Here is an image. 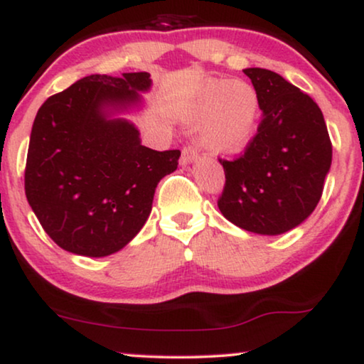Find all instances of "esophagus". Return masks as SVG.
<instances>
[{
    "mask_svg": "<svg viewBox=\"0 0 364 364\" xmlns=\"http://www.w3.org/2000/svg\"><path fill=\"white\" fill-rule=\"evenodd\" d=\"M197 157H198V154H197L196 149H192V147H183L182 157H181V164H182V166H187V164L196 162Z\"/></svg>",
    "mask_w": 364,
    "mask_h": 364,
    "instance_id": "1",
    "label": "esophagus"
}]
</instances>
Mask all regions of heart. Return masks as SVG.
<instances>
[{
  "instance_id": "obj_1",
  "label": "heart",
  "mask_w": 364,
  "mask_h": 364,
  "mask_svg": "<svg viewBox=\"0 0 364 364\" xmlns=\"http://www.w3.org/2000/svg\"><path fill=\"white\" fill-rule=\"evenodd\" d=\"M182 119L200 126V144L218 156H237L255 137L260 124V99L245 81L207 79L183 104Z\"/></svg>"
}]
</instances>
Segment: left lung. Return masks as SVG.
Returning a JSON list of instances; mask_svg holds the SVG:
<instances>
[{
  "label": "left lung",
  "instance_id": "obj_1",
  "mask_svg": "<svg viewBox=\"0 0 364 364\" xmlns=\"http://www.w3.org/2000/svg\"><path fill=\"white\" fill-rule=\"evenodd\" d=\"M243 73L260 99L257 136L235 161H222V215L258 235H280L306 220L331 167V141L316 102L262 68Z\"/></svg>",
  "mask_w": 364,
  "mask_h": 364
}]
</instances>
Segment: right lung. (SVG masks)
I'll return each mask as SVG.
<instances>
[{"label":"right lung","mask_w":364,"mask_h":364,"mask_svg":"<svg viewBox=\"0 0 364 364\" xmlns=\"http://www.w3.org/2000/svg\"><path fill=\"white\" fill-rule=\"evenodd\" d=\"M149 73L92 74L39 107L29 139L24 191L44 232L63 250L107 257L151 215L157 183L181 151H152L117 114L141 109Z\"/></svg>","instance_id":"add662e5"}]
</instances>
